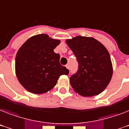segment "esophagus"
Returning a JSON list of instances; mask_svg holds the SVG:
<instances>
[{"label":"esophagus","instance_id":"1","mask_svg":"<svg viewBox=\"0 0 129 129\" xmlns=\"http://www.w3.org/2000/svg\"><path fill=\"white\" fill-rule=\"evenodd\" d=\"M66 68L68 70H70V66H69V64H67L66 66Z\"/></svg>","mask_w":129,"mask_h":129}]
</instances>
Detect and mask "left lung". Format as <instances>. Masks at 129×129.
Wrapping results in <instances>:
<instances>
[{
	"label": "left lung",
	"instance_id": "8db88e82",
	"mask_svg": "<svg viewBox=\"0 0 129 129\" xmlns=\"http://www.w3.org/2000/svg\"><path fill=\"white\" fill-rule=\"evenodd\" d=\"M79 63V70L70 77L75 92L91 97L103 92L113 75L110 54L100 42L90 37L77 36L66 41Z\"/></svg>",
	"mask_w": 129,
	"mask_h": 129
}]
</instances>
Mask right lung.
Here are the masks:
<instances>
[{
	"label": "right lung",
	"instance_id": "add662e5",
	"mask_svg": "<svg viewBox=\"0 0 129 129\" xmlns=\"http://www.w3.org/2000/svg\"><path fill=\"white\" fill-rule=\"evenodd\" d=\"M60 41L46 34L30 37L17 52L15 71L19 83L27 91L44 94L52 89L61 75L69 70L59 63V55L54 52Z\"/></svg>",
	"mask_w": 129,
	"mask_h": 129
}]
</instances>
